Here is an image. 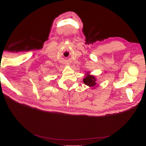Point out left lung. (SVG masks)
Wrapping results in <instances>:
<instances>
[{"instance_id": "8db88e82", "label": "left lung", "mask_w": 146, "mask_h": 146, "mask_svg": "<svg viewBox=\"0 0 146 146\" xmlns=\"http://www.w3.org/2000/svg\"><path fill=\"white\" fill-rule=\"evenodd\" d=\"M83 82L86 85L93 88V89H95L98 86L97 80L96 76L92 75H90V73L88 72V71L86 73V74H85V77L83 79Z\"/></svg>"}]
</instances>
